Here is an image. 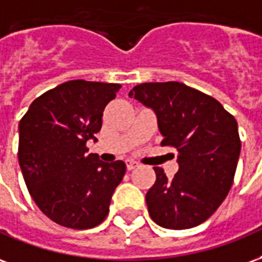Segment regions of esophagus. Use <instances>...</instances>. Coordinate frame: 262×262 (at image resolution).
<instances>
[{
    "label": "esophagus",
    "mask_w": 262,
    "mask_h": 262,
    "mask_svg": "<svg viewBox=\"0 0 262 262\" xmlns=\"http://www.w3.org/2000/svg\"><path fill=\"white\" fill-rule=\"evenodd\" d=\"M125 163H127V169H128V170H133V169H135V167H138L139 166L138 162H135V160L133 159H127L125 160Z\"/></svg>",
    "instance_id": "1"
}]
</instances>
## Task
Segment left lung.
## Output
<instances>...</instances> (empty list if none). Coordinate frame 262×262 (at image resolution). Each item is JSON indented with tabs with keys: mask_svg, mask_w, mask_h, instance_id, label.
<instances>
[{
	"mask_svg": "<svg viewBox=\"0 0 262 262\" xmlns=\"http://www.w3.org/2000/svg\"><path fill=\"white\" fill-rule=\"evenodd\" d=\"M129 97L152 107L163 139L177 150L173 179L154 167L156 181L146 192L155 223L166 229L201 225L226 198L234 180L242 141L237 121L216 99L181 82H146Z\"/></svg>",
	"mask_w": 262,
	"mask_h": 262,
	"instance_id": "obj_1",
	"label": "left lung"
}]
</instances>
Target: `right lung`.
Instances as JSON below:
<instances>
[{
  "instance_id": "obj_1",
  "label": "right lung",
  "mask_w": 262,
  "mask_h": 262,
  "mask_svg": "<svg viewBox=\"0 0 262 262\" xmlns=\"http://www.w3.org/2000/svg\"><path fill=\"white\" fill-rule=\"evenodd\" d=\"M120 83L74 79L34 99L19 121L18 159L30 196L46 216L83 230L106 219L127 166L88 155Z\"/></svg>"
}]
</instances>
